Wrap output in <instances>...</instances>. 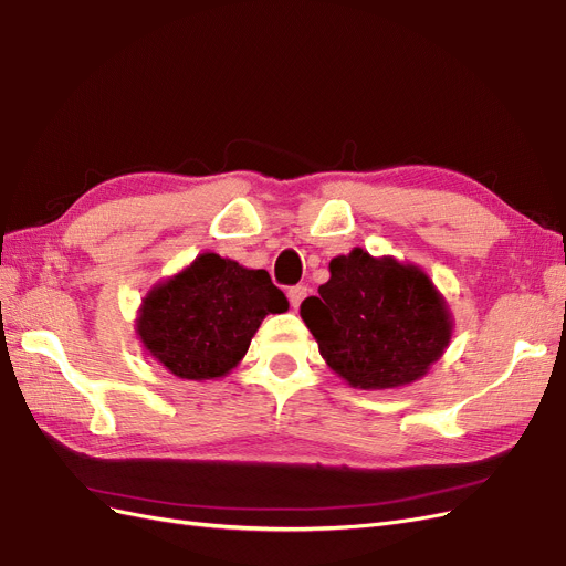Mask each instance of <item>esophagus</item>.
<instances>
[{
	"label": "esophagus",
	"instance_id": "esophagus-1",
	"mask_svg": "<svg viewBox=\"0 0 566 566\" xmlns=\"http://www.w3.org/2000/svg\"><path fill=\"white\" fill-rule=\"evenodd\" d=\"M286 296H289V303H291V307H298V305L303 303V298L307 296V286H303V284L291 286V289L286 291Z\"/></svg>",
	"mask_w": 566,
	"mask_h": 566
}]
</instances>
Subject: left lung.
<instances>
[{"label": "left lung", "instance_id": "left-lung-1", "mask_svg": "<svg viewBox=\"0 0 566 566\" xmlns=\"http://www.w3.org/2000/svg\"><path fill=\"white\" fill-rule=\"evenodd\" d=\"M319 296L301 303V317L326 364L361 390L409 386L428 374L451 340V313L418 265L364 249L329 263Z\"/></svg>", "mask_w": 566, "mask_h": 566}]
</instances>
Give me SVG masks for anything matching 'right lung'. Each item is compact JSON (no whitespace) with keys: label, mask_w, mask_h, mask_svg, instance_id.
<instances>
[{"label":"right lung","mask_w":566,"mask_h":566,"mask_svg":"<svg viewBox=\"0 0 566 566\" xmlns=\"http://www.w3.org/2000/svg\"><path fill=\"white\" fill-rule=\"evenodd\" d=\"M284 310L289 301L265 270L199 253L186 270L148 291L136 332L145 350L174 376L209 380L232 371L265 315Z\"/></svg>","instance_id":"obj_1"}]
</instances>
